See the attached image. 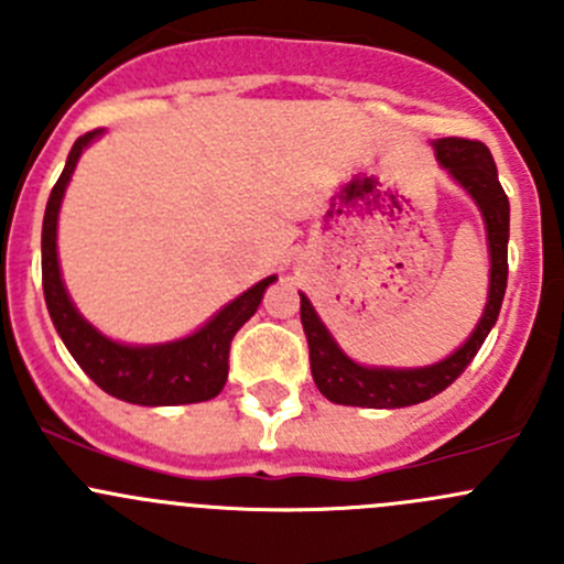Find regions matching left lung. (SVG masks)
Wrapping results in <instances>:
<instances>
[{"mask_svg":"<svg viewBox=\"0 0 564 564\" xmlns=\"http://www.w3.org/2000/svg\"><path fill=\"white\" fill-rule=\"evenodd\" d=\"M436 158L480 207L488 229V250H491V283H488V303L482 318L477 322L475 333L469 335L458 351L447 360L429 368H366L351 362L344 351L329 338L327 327L318 322L314 305L305 294H300V322H303L305 338H308L311 373L318 392L327 401L344 403V406H368V409H395L412 406V403L429 401L451 388L464 373L471 357L482 346L486 335L497 324L499 308H502L505 289H508V231H510V204L499 185L497 166L482 141L475 139H451L434 141Z\"/></svg>","mask_w":564,"mask_h":564,"instance_id":"1","label":"left lung"}]
</instances>
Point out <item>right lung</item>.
<instances>
[{
    "instance_id": "obj_1",
    "label": "right lung",
    "mask_w": 564,
    "mask_h": 564,
    "mask_svg": "<svg viewBox=\"0 0 564 564\" xmlns=\"http://www.w3.org/2000/svg\"><path fill=\"white\" fill-rule=\"evenodd\" d=\"M95 135H100V128L78 135L70 155H67L65 172L59 174L48 204H45L43 294L51 322H54L59 338L65 340L73 360L108 395L128 403H141V406H176V403L209 401L224 390L226 377H229L231 338L256 314L261 294L275 281V275L250 286L235 303L226 305L218 316L209 318L198 333L174 340V344L124 346L100 335L93 324L84 322L76 305L67 297L59 275V261H56V218H59L62 196H65V187L70 182L78 158H82V150Z\"/></svg>"
}]
</instances>
